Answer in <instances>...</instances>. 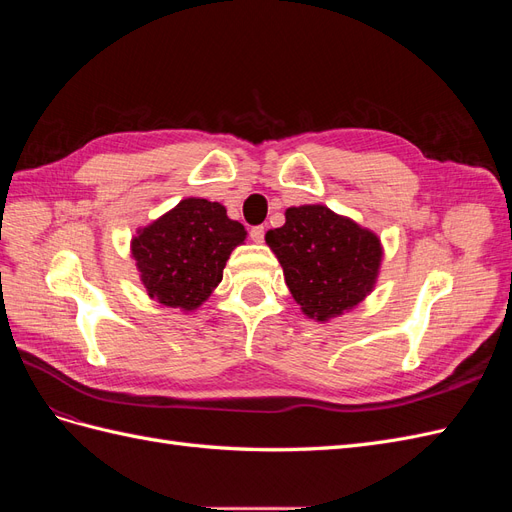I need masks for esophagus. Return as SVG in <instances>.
I'll return each mask as SVG.
<instances>
[{"instance_id":"obj_1","label":"esophagus","mask_w":512,"mask_h":512,"mask_svg":"<svg viewBox=\"0 0 512 512\" xmlns=\"http://www.w3.org/2000/svg\"><path fill=\"white\" fill-rule=\"evenodd\" d=\"M250 237H252L254 243H262V241H265V226H254V228L250 230Z\"/></svg>"}]
</instances>
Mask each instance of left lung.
I'll return each mask as SVG.
<instances>
[{
  "label": "left lung",
  "instance_id": "8db88e82",
  "mask_svg": "<svg viewBox=\"0 0 512 512\" xmlns=\"http://www.w3.org/2000/svg\"><path fill=\"white\" fill-rule=\"evenodd\" d=\"M265 241L301 312L318 322L350 312L378 282L380 237L324 205L288 207L286 224Z\"/></svg>",
  "mask_w": 512,
  "mask_h": 512
}]
</instances>
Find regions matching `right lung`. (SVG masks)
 <instances>
[{
	"mask_svg": "<svg viewBox=\"0 0 512 512\" xmlns=\"http://www.w3.org/2000/svg\"><path fill=\"white\" fill-rule=\"evenodd\" d=\"M245 235L224 205L192 196L138 228L130 250L151 299L194 312L222 282L226 260Z\"/></svg>",
	"mask_w": 512,
	"mask_h": 512,
	"instance_id": "obj_1",
	"label": "right lung"
}]
</instances>
